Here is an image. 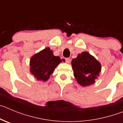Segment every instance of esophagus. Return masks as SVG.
<instances>
[{
  "instance_id": "obj_1",
  "label": "esophagus",
  "mask_w": 123,
  "mask_h": 123,
  "mask_svg": "<svg viewBox=\"0 0 123 123\" xmlns=\"http://www.w3.org/2000/svg\"><path fill=\"white\" fill-rule=\"evenodd\" d=\"M65 60H66V62L67 63V64H69L70 62H71V59L68 58V57H67V58H65Z\"/></svg>"
}]
</instances>
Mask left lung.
Listing matches in <instances>:
<instances>
[{"label": "left lung", "instance_id": "8db88e82", "mask_svg": "<svg viewBox=\"0 0 123 123\" xmlns=\"http://www.w3.org/2000/svg\"><path fill=\"white\" fill-rule=\"evenodd\" d=\"M74 75L77 82L83 86L95 83L101 71V65L88 52H82L72 61Z\"/></svg>", "mask_w": 123, "mask_h": 123}]
</instances>
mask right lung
Segmentation results:
<instances>
[{
  "label": "right lung",
  "instance_id": "1",
  "mask_svg": "<svg viewBox=\"0 0 123 123\" xmlns=\"http://www.w3.org/2000/svg\"><path fill=\"white\" fill-rule=\"evenodd\" d=\"M60 62L61 59L59 56H54L49 48H45L32 56L30 72L37 80L46 81Z\"/></svg>",
  "mask_w": 123,
  "mask_h": 123
}]
</instances>
